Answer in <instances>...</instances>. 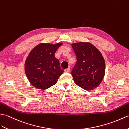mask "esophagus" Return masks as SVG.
I'll return each instance as SVG.
<instances>
[{
	"label": "esophagus",
	"mask_w": 129,
	"mask_h": 129,
	"mask_svg": "<svg viewBox=\"0 0 129 129\" xmlns=\"http://www.w3.org/2000/svg\"><path fill=\"white\" fill-rule=\"evenodd\" d=\"M66 72H70V68H67V69H66L64 70Z\"/></svg>",
	"instance_id": "1"
}]
</instances>
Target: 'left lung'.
Returning <instances> with one entry per match:
<instances>
[{
	"label": "left lung",
	"instance_id": "1",
	"mask_svg": "<svg viewBox=\"0 0 129 129\" xmlns=\"http://www.w3.org/2000/svg\"><path fill=\"white\" fill-rule=\"evenodd\" d=\"M77 63L72 71L75 83L86 90L98 87L105 76V63L102 53L88 42L73 43Z\"/></svg>",
	"mask_w": 129,
	"mask_h": 129
}]
</instances>
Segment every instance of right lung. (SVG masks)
<instances>
[{
	"mask_svg": "<svg viewBox=\"0 0 129 129\" xmlns=\"http://www.w3.org/2000/svg\"><path fill=\"white\" fill-rule=\"evenodd\" d=\"M62 42L41 43L30 51L25 63V72L33 86L46 89L57 83L64 70L55 56Z\"/></svg>",
	"mask_w": 129,
	"mask_h": 129,
	"instance_id": "right-lung-1",
	"label": "right lung"
}]
</instances>
